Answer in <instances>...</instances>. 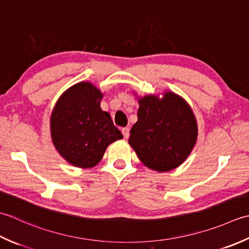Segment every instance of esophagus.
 <instances>
[{"instance_id": "esophagus-1", "label": "esophagus", "mask_w": 249, "mask_h": 249, "mask_svg": "<svg viewBox=\"0 0 249 249\" xmlns=\"http://www.w3.org/2000/svg\"><path fill=\"white\" fill-rule=\"evenodd\" d=\"M121 132H123V135L124 139H128L130 135V129L129 128H123L121 129Z\"/></svg>"}]
</instances>
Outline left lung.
Instances as JSON below:
<instances>
[{
	"label": "left lung",
	"instance_id": "1",
	"mask_svg": "<svg viewBox=\"0 0 249 249\" xmlns=\"http://www.w3.org/2000/svg\"><path fill=\"white\" fill-rule=\"evenodd\" d=\"M138 121L130 131L129 144L139 159L158 172L174 170L196 145L197 124L189 104L174 92L163 98L145 95L139 99Z\"/></svg>",
	"mask_w": 249,
	"mask_h": 249
}]
</instances>
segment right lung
Instances as JSON below:
<instances>
[{
	"instance_id": "obj_1",
	"label": "right lung",
	"mask_w": 249,
	"mask_h": 249,
	"mask_svg": "<svg viewBox=\"0 0 249 249\" xmlns=\"http://www.w3.org/2000/svg\"><path fill=\"white\" fill-rule=\"evenodd\" d=\"M103 94L87 82L60 96L50 118L53 143L61 157L78 167H92L113 142L123 139L107 111L101 109Z\"/></svg>"
}]
</instances>
